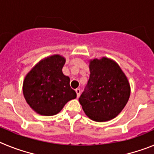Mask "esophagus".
<instances>
[{
  "mask_svg": "<svg viewBox=\"0 0 154 154\" xmlns=\"http://www.w3.org/2000/svg\"><path fill=\"white\" fill-rule=\"evenodd\" d=\"M75 92H76V95H77V98L79 97L80 94H81V90H80V89H76Z\"/></svg>",
  "mask_w": 154,
  "mask_h": 154,
  "instance_id": "34e87169",
  "label": "esophagus"
}]
</instances>
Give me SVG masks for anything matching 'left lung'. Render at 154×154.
<instances>
[{
    "mask_svg": "<svg viewBox=\"0 0 154 154\" xmlns=\"http://www.w3.org/2000/svg\"><path fill=\"white\" fill-rule=\"evenodd\" d=\"M89 69V79L79 101L91 119L96 122L110 120L127 103L130 83L117 63L107 58L91 61Z\"/></svg>",
    "mask_w": 154,
    "mask_h": 154,
    "instance_id": "8db88e82",
    "label": "left lung"
}]
</instances>
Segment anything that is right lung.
<instances>
[{
	"label": "right lung",
	"instance_id": "right-lung-1",
	"mask_svg": "<svg viewBox=\"0 0 154 154\" xmlns=\"http://www.w3.org/2000/svg\"><path fill=\"white\" fill-rule=\"evenodd\" d=\"M65 62V58L58 55L45 58L24 79V98L40 115H55L68 102L76 98V92L70 87V79L62 73Z\"/></svg>",
	"mask_w": 154,
	"mask_h": 154
}]
</instances>
